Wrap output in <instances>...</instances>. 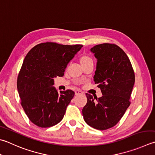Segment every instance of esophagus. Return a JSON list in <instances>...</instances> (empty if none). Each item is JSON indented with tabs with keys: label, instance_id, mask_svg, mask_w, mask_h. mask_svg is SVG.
Wrapping results in <instances>:
<instances>
[{
	"label": "esophagus",
	"instance_id": "34e87169",
	"mask_svg": "<svg viewBox=\"0 0 155 155\" xmlns=\"http://www.w3.org/2000/svg\"><path fill=\"white\" fill-rule=\"evenodd\" d=\"M75 95H79V94H83V92L81 91L80 90H76L75 91Z\"/></svg>",
	"mask_w": 155,
	"mask_h": 155
}]
</instances>
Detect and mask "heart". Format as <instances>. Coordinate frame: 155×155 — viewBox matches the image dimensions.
Segmentation results:
<instances>
[{
    "instance_id": "obj_1",
    "label": "heart",
    "mask_w": 155,
    "mask_h": 155,
    "mask_svg": "<svg viewBox=\"0 0 155 155\" xmlns=\"http://www.w3.org/2000/svg\"><path fill=\"white\" fill-rule=\"evenodd\" d=\"M80 61L81 64V65H84L86 64L92 62V59L91 57H90L87 54H82L81 56L80 57Z\"/></svg>"
}]
</instances>
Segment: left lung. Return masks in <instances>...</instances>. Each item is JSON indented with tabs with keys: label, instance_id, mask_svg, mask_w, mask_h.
Returning a JSON list of instances; mask_svg holds the SVG:
<instances>
[{
	"label": "left lung",
	"instance_id": "left-lung-1",
	"mask_svg": "<svg viewBox=\"0 0 155 155\" xmlns=\"http://www.w3.org/2000/svg\"><path fill=\"white\" fill-rule=\"evenodd\" d=\"M90 51L97 59L94 81L103 96L86 93L82 114L87 125L105 130L115 126L130 106L135 74L127 54L115 44H101Z\"/></svg>",
	"mask_w": 155,
	"mask_h": 155
}]
</instances>
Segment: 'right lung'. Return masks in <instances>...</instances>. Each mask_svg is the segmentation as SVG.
Returning a JSON list of instances; mask_svg holds the SVG:
<instances>
[{"mask_svg":"<svg viewBox=\"0 0 155 155\" xmlns=\"http://www.w3.org/2000/svg\"><path fill=\"white\" fill-rule=\"evenodd\" d=\"M82 46L47 42L35 46L26 54L17 86L26 115L37 126L49 127L63 119L75 92H58L52 86L53 78L63 76L68 63Z\"/></svg>","mask_w":155,"mask_h":155,"instance_id":"obj_1","label":"right lung"}]
</instances>
